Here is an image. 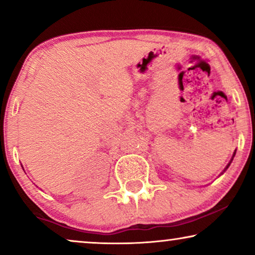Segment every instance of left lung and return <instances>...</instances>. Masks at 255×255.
I'll list each match as a JSON object with an SVG mask.
<instances>
[{
    "label": "left lung",
    "instance_id": "left-lung-1",
    "mask_svg": "<svg viewBox=\"0 0 255 255\" xmlns=\"http://www.w3.org/2000/svg\"><path fill=\"white\" fill-rule=\"evenodd\" d=\"M235 154H236V152H235ZM235 154H233V156H235ZM233 156H232V159H231V161H232V160H233ZM231 161H230V163H231ZM230 163H229V165H228V166H226V168H225V169H228V168H229V166H230Z\"/></svg>",
    "mask_w": 255,
    "mask_h": 255
}]
</instances>
